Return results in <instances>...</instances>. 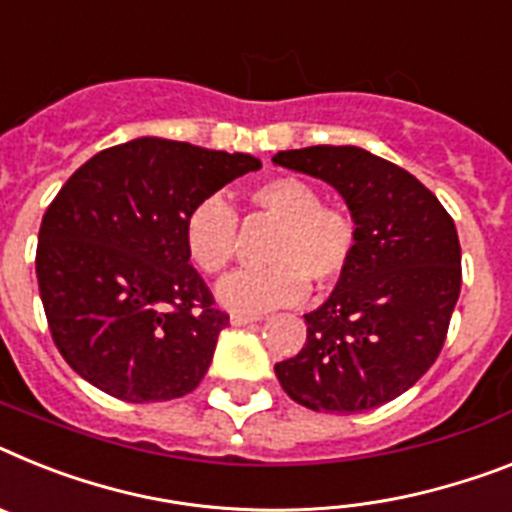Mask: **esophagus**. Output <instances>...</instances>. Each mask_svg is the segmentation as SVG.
I'll return each instance as SVG.
<instances>
[{"mask_svg": "<svg viewBox=\"0 0 512 512\" xmlns=\"http://www.w3.org/2000/svg\"><path fill=\"white\" fill-rule=\"evenodd\" d=\"M252 322H257V317H249V315H231V325H236V328H242V325H252Z\"/></svg>", "mask_w": 512, "mask_h": 512, "instance_id": "esophagus-1", "label": "esophagus"}]
</instances>
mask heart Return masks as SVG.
Listing matches in <instances>:
<instances>
[{
    "instance_id": "1",
    "label": "heart",
    "mask_w": 512,
    "mask_h": 512,
    "mask_svg": "<svg viewBox=\"0 0 512 512\" xmlns=\"http://www.w3.org/2000/svg\"><path fill=\"white\" fill-rule=\"evenodd\" d=\"M257 213L273 218L268 268L236 270L218 283V302L239 315H260L304 299L309 281L328 289L349 270L356 252V223L341 208L322 205L315 184L276 176L249 190ZM184 249L197 270L221 273L236 252V213L221 195H210L184 218Z\"/></svg>"
}]
</instances>
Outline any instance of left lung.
Masks as SVG:
<instances>
[{
  "instance_id": "left-lung-1",
  "label": "left lung",
  "mask_w": 512,
  "mask_h": 512,
  "mask_svg": "<svg viewBox=\"0 0 512 512\" xmlns=\"http://www.w3.org/2000/svg\"><path fill=\"white\" fill-rule=\"evenodd\" d=\"M276 166L328 182L356 223L336 289L304 315L307 343L276 364L281 388L312 411L362 414L435 364L461 294L453 218L409 171L356 145L281 150Z\"/></svg>"
}]
</instances>
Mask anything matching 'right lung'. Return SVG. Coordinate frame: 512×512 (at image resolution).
<instances>
[{
  "label": "right lung",
  "mask_w": 512,
  "mask_h": 512,
  "mask_svg": "<svg viewBox=\"0 0 512 512\" xmlns=\"http://www.w3.org/2000/svg\"><path fill=\"white\" fill-rule=\"evenodd\" d=\"M263 163L163 137L85 161L46 210L36 276L51 338L77 375L119 401L182 398L229 315L184 249L200 200Z\"/></svg>",
  "instance_id": "1"
}]
</instances>
